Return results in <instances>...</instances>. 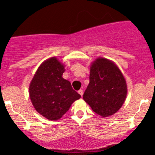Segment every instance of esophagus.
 <instances>
[{"mask_svg": "<svg viewBox=\"0 0 155 155\" xmlns=\"http://www.w3.org/2000/svg\"><path fill=\"white\" fill-rule=\"evenodd\" d=\"M78 92H79V94L81 96H82L83 95V90H79V91H78Z\"/></svg>", "mask_w": 155, "mask_h": 155, "instance_id": "esophagus-1", "label": "esophagus"}]
</instances>
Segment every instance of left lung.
Segmentation results:
<instances>
[{
    "label": "left lung",
    "instance_id": "1",
    "mask_svg": "<svg viewBox=\"0 0 155 155\" xmlns=\"http://www.w3.org/2000/svg\"><path fill=\"white\" fill-rule=\"evenodd\" d=\"M126 80L114 62L97 58L90 65V83L83 99L102 117L114 114L126 99Z\"/></svg>",
    "mask_w": 155,
    "mask_h": 155
}]
</instances>
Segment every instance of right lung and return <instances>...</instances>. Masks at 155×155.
Listing matches in <instances>:
<instances>
[{"label": "right lung", "instance_id": "obj_1", "mask_svg": "<svg viewBox=\"0 0 155 155\" xmlns=\"http://www.w3.org/2000/svg\"><path fill=\"white\" fill-rule=\"evenodd\" d=\"M65 66L55 57L46 60L38 68L29 86L33 107L49 120H58L81 97L71 82L63 79Z\"/></svg>", "mask_w": 155, "mask_h": 155}]
</instances>
